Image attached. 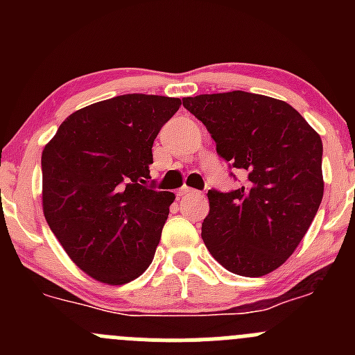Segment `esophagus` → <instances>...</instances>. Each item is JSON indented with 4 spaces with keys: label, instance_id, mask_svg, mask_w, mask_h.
I'll use <instances>...</instances> for the list:
<instances>
[{
    "label": "esophagus",
    "instance_id": "obj_1",
    "mask_svg": "<svg viewBox=\"0 0 355 355\" xmlns=\"http://www.w3.org/2000/svg\"><path fill=\"white\" fill-rule=\"evenodd\" d=\"M194 192H198V191H194V189H191V187H187V185H184V187H182V189H178L177 196H178V198H184V196L194 194Z\"/></svg>",
    "mask_w": 355,
    "mask_h": 355
}]
</instances>
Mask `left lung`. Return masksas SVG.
Masks as SVG:
<instances>
[{
	"label": "left lung",
	"mask_w": 355,
	"mask_h": 355,
	"mask_svg": "<svg viewBox=\"0 0 355 355\" xmlns=\"http://www.w3.org/2000/svg\"><path fill=\"white\" fill-rule=\"evenodd\" d=\"M182 103L206 125L218 155L247 175L235 191L207 192L204 244L232 273H271L300 244L323 199L321 137L288 103L268 96L232 91Z\"/></svg>",
	"instance_id": "1"
}]
</instances>
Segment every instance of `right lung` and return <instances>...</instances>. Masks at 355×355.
Segmentation results:
<instances>
[{
	"label": "right lung",
	"instance_id": "1",
	"mask_svg": "<svg viewBox=\"0 0 355 355\" xmlns=\"http://www.w3.org/2000/svg\"><path fill=\"white\" fill-rule=\"evenodd\" d=\"M178 98L123 94L75 111L42 151V209L70 259L123 285L153 263L175 196L148 184L153 142Z\"/></svg>",
	"mask_w": 355,
	"mask_h": 355
}]
</instances>
